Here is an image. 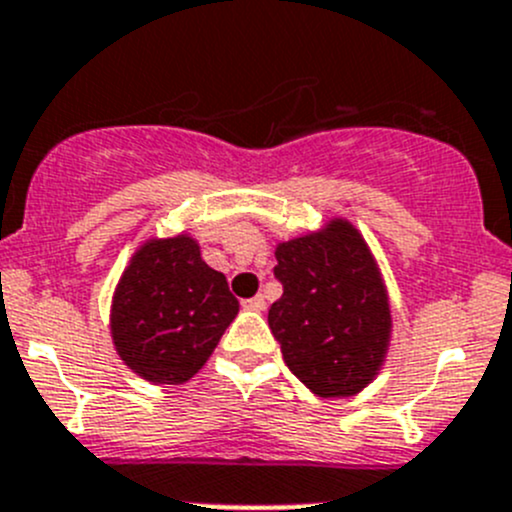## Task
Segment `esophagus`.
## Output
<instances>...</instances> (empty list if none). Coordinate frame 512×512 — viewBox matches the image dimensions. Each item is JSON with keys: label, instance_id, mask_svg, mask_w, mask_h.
<instances>
[{"label": "esophagus", "instance_id": "obj_1", "mask_svg": "<svg viewBox=\"0 0 512 512\" xmlns=\"http://www.w3.org/2000/svg\"><path fill=\"white\" fill-rule=\"evenodd\" d=\"M244 308H246V311H263V308H266V298H263L261 293H258V296H254V298H246Z\"/></svg>", "mask_w": 512, "mask_h": 512}]
</instances>
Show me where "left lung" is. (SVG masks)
<instances>
[{
	"label": "left lung",
	"mask_w": 512,
	"mask_h": 512,
	"mask_svg": "<svg viewBox=\"0 0 512 512\" xmlns=\"http://www.w3.org/2000/svg\"><path fill=\"white\" fill-rule=\"evenodd\" d=\"M283 293L268 326L293 376L318 398H348L386 363L393 311L378 258L343 216L276 244Z\"/></svg>",
	"instance_id": "8db88e82"
}]
</instances>
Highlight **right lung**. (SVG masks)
Returning <instances> with one entry per match:
<instances>
[{
    "label": "right lung",
    "instance_id": "add662e5",
    "mask_svg": "<svg viewBox=\"0 0 512 512\" xmlns=\"http://www.w3.org/2000/svg\"><path fill=\"white\" fill-rule=\"evenodd\" d=\"M236 313L226 276L201 258L194 236H149L116 281L111 346L151 386H179L209 361Z\"/></svg>",
    "mask_w": 512,
    "mask_h": 512
}]
</instances>
